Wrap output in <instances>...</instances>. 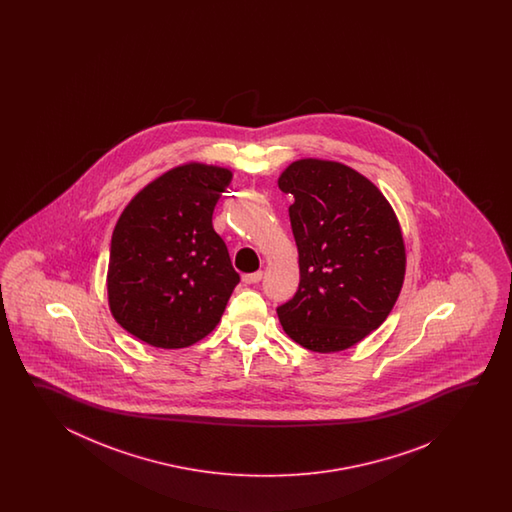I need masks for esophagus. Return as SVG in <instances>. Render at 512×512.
Segmentation results:
<instances>
[{
  "instance_id": "esophagus-1",
  "label": "esophagus",
  "mask_w": 512,
  "mask_h": 512,
  "mask_svg": "<svg viewBox=\"0 0 512 512\" xmlns=\"http://www.w3.org/2000/svg\"><path fill=\"white\" fill-rule=\"evenodd\" d=\"M261 278H263V272H251V274H245L243 276V283H247V285H251V283L260 282Z\"/></svg>"
}]
</instances>
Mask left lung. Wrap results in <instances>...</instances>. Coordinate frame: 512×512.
I'll list each match as a JSON object with an SVG mask.
<instances>
[{
  "label": "left lung",
  "mask_w": 512,
  "mask_h": 512,
  "mask_svg": "<svg viewBox=\"0 0 512 512\" xmlns=\"http://www.w3.org/2000/svg\"><path fill=\"white\" fill-rule=\"evenodd\" d=\"M298 247L300 285L276 309L302 348L335 353L390 315L406 271L403 232L381 190L346 164L300 159L278 179Z\"/></svg>",
  "instance_id": "left-lung-1"
}]
</instances>
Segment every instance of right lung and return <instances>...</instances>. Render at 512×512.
<instances>
[{
	"mask_svg": "<svg viewBox=\"0 0 512 512\" xmlns=\"http://www.w3.org/2000/svg\"><path fill=\"white\" fill-rule=\"evenodd\" d=\"M232 172L175 166L144 186L111 236V315L153 348H188L218 326L240 283L212 214Z\"/></svg>",
	"mask_w": 512,
	"mask_h": 512,
	"instance_id": "1",
	"label": "right lung"
}]
</instances>
